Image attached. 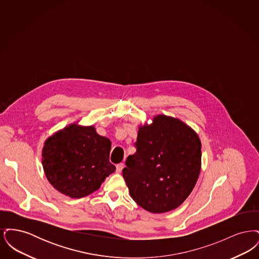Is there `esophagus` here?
<instances>
[{
	"instance_id": "esophagus-1",
	"label": "esophagus",
	"mask_w": 259,
	"mask_h": 259,
	"mask_svg": "<svg viewBox=\"0 0 259 259\" xmlns=\"http://www.w3.org/2000/svg\"><path fill=\"white\" fill-rule=\"evenodd\" d=\"M123 168H124L123 163H120V164H117V165H116V172H122V170H123Z\"/></svg>"
}]
</instances>
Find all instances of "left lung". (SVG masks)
Listing matches in <instances>:
<instances>
[{
    "label": "left lung",
    "instance_id": "left-lung-1",
    "mask_svg": "<svg viewBox=\"0 0 259 259\" xmlns=\"http://www.w3.org/2000/svg\"><path fill=\"white\" fill-rule=\"evenodd\" d=\"M138 129L137 151L127 157L122 172L130 195L152 213L177 209L201 172L200 138L183 120L165 114Z\"/></svg>",
    "mask_w": 259,
    "mask_h": 259
}]
</instances>
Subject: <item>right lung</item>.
I'll list each match as a JSON object with an SVG mask.
<instances>
[{
  "instance_id": "right-lung-1",
  "label": "right lung",
  "mask_w": 259,
  "mask_h": 259,
  "mask_svg": "<svg viewBox=\"0 0 259 259\" xmlns=\"http://www.w3.org/2000/svg\"><path fill=\"white\" fill-rule=\"evenodd\" d=\"M79 120L65 126L44 143V172L57 191L71 198L85 197L98 190L115 171L110 162L111 142L99 135L94 125Z\"/></svg>"
}]
</instances>
